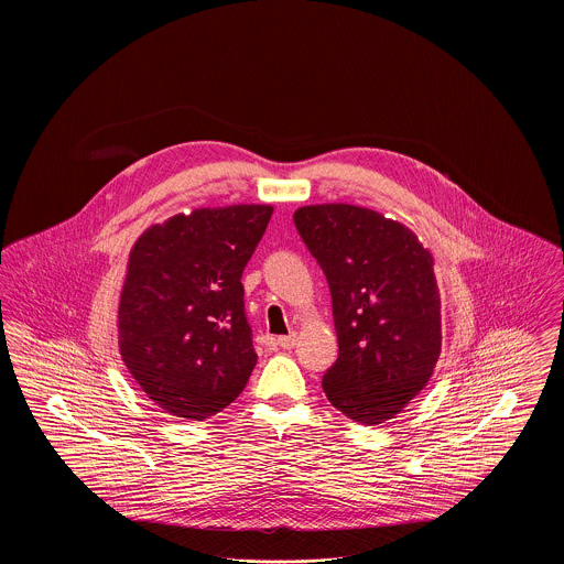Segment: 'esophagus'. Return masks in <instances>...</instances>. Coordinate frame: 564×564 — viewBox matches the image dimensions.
I'll list each match as a JSON object with an SVG mask.
<instances>
[{"label":"esophagus","mask_w":564,"mask_h":564,"mask_svg":"<svg viewBox=\"0 0 564 564\" xmlns=\"http://www.w3.org/2000/svg\"><path fill=\"white\" fill-rule=\"evenodd\" d=\"M295 340H297V336H295V334H290V336H279V338L274 340V345H276V347H281V349H294Z\"/></svg>","instance_id":"34e87169"}]
</instances>
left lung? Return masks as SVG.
<instances>
[{
  "instance_id": "obj_1",
  "label": "left lung",
  "mask_w": 564,
  "mask_h": 564,
  "mask_svg": "<svg viewBox=\"0 0 564 564\" xmlns=\"http://www.w3.org/2000/svg\"><path fill=\"white\" fill-rule=\"evenodd\" d=\"M294 224L332 294L338 359L323 391L355 423L380 425L423 391L442 350L433 256L400 221L355 205L300 207Z\"/></svg>"
}]
</instances>
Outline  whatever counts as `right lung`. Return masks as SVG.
Returning a JSON list of instances; mask_svg holds the SVG:
<instances>
[{"instance_id":"add662e5","label":"right lung","mask_w":564,"mask_h":564,"mask_svg":"<svg viewBox=\"0 0 564 564\" xmlns=\"http://www.w3.org/2000/svg\"><path fill=\"white\" fill-rule=\"evenodd\" d=\"M270 205L194 209L133 245L118 306L120 355L164 412L205 421L241 395L258 355L241 276Z\"/></svg>"}]
</instances>
